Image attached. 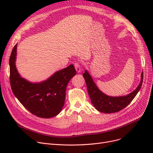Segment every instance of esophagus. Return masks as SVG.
<instances>
[{
	"label": "esophagus",
	"instance_id": "34e87169",
	"mask_svg": "<svg viewBox=\"0 0 153 153\" xmlns=\"http://www.w3.org/2000/svg\"><path fill=\"white\" fill-rule=\"evenodd\" d=\"M74 66H75V68L76 69V71H77V73H80L81 71V66H80V64L79 62H75L74 64Z\"/></svg>",
	"mask_w": 153,
	"mask_h": 153
}]
</instances>
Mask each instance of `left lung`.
Segmentation results:
<instances>
[{"instance_id":"obj_1","label":"left lung","mask_w":153,"mask_h":153,"mask_svg":"<svg viewBox=\"0 0 153 153\" xmlns=\"http://www.w3.org/2000/svg\"><path fill=\"white\" fill-rule=\"evenodd\" d=\"M89 93L91 103L98 111L103 113L110 114L115 113L123 110L131 102V101L136 96L140 91L142 85L143 74L141 75V81L137 89L131 93L127 96L120 97H111L106 96L101 92L92 80L91 75L85 70L83 73Z\"/></svg>"}]
</instances>
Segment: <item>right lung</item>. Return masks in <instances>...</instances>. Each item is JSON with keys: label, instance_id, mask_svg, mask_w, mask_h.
I'll use <instances>...</instances> for the list:
<instances>
[{"label": "right lung", "instance_id": "add662e5", "mask_svg": "<svg viewBox=\"0 0 153 153\" xmlns=\"http://www.w3.org/2000/svg\"><path fill=\"white\" fill-rule=\"evenodd\" d=\"M16 47L15 45L10 58V79L13 94L33 115L41 118L55 116L64 106L67 85L76 75L75 68L71 64L57 71L47 80L32 84L22 78L16 70Z\"/></svg>", "mask_w": 153, "mask_h": 153}]
</instances>
